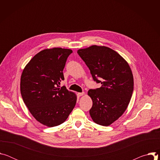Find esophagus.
<instances>
[{
	"instance_id": "obj_1",
	"label": "esophagus",
	"mask_w": 160,
	"mask_h": 160,
	"mask_svg": "<svg viewBox=\"0 0 160 160\" xmlns=\"http://www.w3.org/2000/svg\"><path fill=\"white\" fill-rule=\"evenodd\" d=\"M77 94H78V96H80H80H83V95L85 94V92H78Z\"/></svg>"
}]
</instances>
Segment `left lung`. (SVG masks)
Wrapping results in <instances>:
<instances>
[{"label": "left lung", "mask_w": 160, "mask_h": 160, "mask_svg": "<svg viewBox=\"0 0 160 160\" xmlns=\"http://www.w3.org/2000/svg\"><path fill=\"white\" fill-rule=\"evenodd\" d=\"M77 53L94 80L102 84L88 92L92 100L90 115L96 123L109 126L123 115L130 101L133 90L130 67L117 52L106 46L93 45Z\"/></svg>", "instance_id": "1"}]
</instances>
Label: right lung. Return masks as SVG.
<instances>
[{"label": "right lung", "mask_w": 160, "mask_h": 160, "mask_svg": "<svg viewBox=\"0 0 160 160\" xmlns=\"http://www.w3.org/2000/svg\"><path fill=\"white\" fill-rule=\"evenodd\" d=\"M72 50L53 48L43 49L28 62L22 70L21 94L32 116L49 127L58 126L68 118L77 96L65 87L63 69Z\"/></svg>", "instance_id": "obj_1"}]
</instances>
